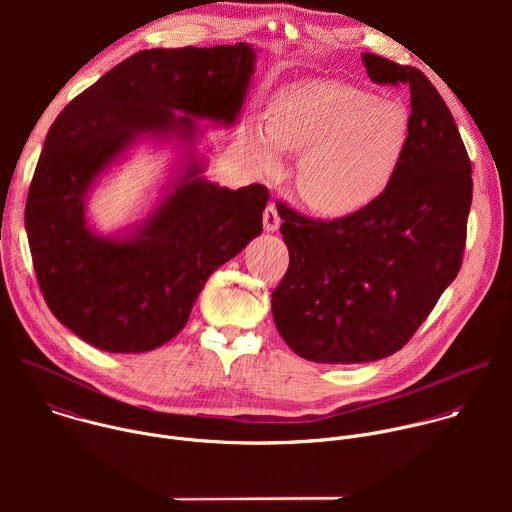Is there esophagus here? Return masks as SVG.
<instances>
[{
    "instance_id": "esophagus-1",
    "label": "esophagus",
    "mask_w": 512,
    "mask_h": 512,
    "mask_svg": "<svg viewBox=\"0 0 512 512\" xmlns=\"http://www.w3.org/2000/svg\"><path fill=\"white\" fill-rule=\"evenodd\" d=\"M279 225H281V216H279V212H277L275 202H271V204L265 208V212H263V227H265L267 233H275V231L279 229Z\"/></svg>"
}]
</instances>
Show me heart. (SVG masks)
Here are the masks:
<instances>
[{
	"instance_id": "1",
	"label": "heart",
	"mask_w": 512,
	"mask_h": 512,
	"mask_svg": "<svg viewBox=\"0 0 512 512\" xmlns=\"http://www.w3.org/2000/svg\"><path fill=\"white\" fill-rule=\"evenodd\" d=\"M411 137L403 103L336 81H306L269 103V127L253 125L247 143L255 164L279 168L281 150L304 154L302 198L324 214H350L393 182Z\"/></svg>"
}]
</instances>
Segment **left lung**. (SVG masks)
<instances>
[{
	"instance_id": "obj_1",
	"label": "left lung",
	"mask_w": 512,
	"mask_h": 512,
	"mask_svg": "<svg viewBox=\"0 0 512 512\" xmlns=\"http://www.w3.org/2000/svg\"><path fill=\"white\" fill-rule=\"evenodd\" d=\"M373 83L411 93V137L389 188L320 221L277 202L289 267L271 296L285 344L306 360L371 362L401 350L456 279L472 164L456 121L419 68L364 52Z\"/></svg>"
}]
</instances>
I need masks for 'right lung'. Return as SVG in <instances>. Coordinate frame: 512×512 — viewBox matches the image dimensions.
Here are the masks:
<instances>
[{
	"label": "right lung",
	"mask_w": 512,
	"mask_h": 512,
	"mask_svg": "<svg viewBox=\"0 0 512 512\" xmlns=\"http://www.w3.org/2000/svg\"><path fill=\"white\" fill-rule=\"evenodd\" d=\"M253 66L245 42L141 50L72 99L48 129L26 233L50 312L91 346L129 354L166 344L186 326L212 271L261 235L269 190L218 188L200 178V160L123 239L95 235L85 216L97 176L139 137L190 141L194 119L231 125Z\"/></svg>",
	"instance_id": "1"
}]
</instances>
